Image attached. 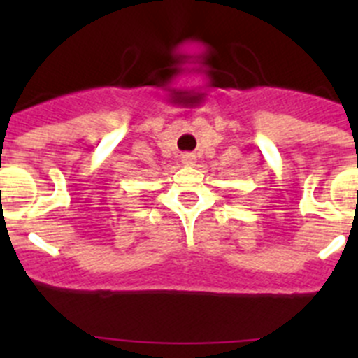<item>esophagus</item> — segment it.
I'll use <instances>...</instances> for the list:
<instances>
[{
    "label": "esophagus",
    "mask_w": 358,
    "mask_h": 358,
    "mask_svg": "<svg viewBox=\"0 0 358 358\" xmlns=\"http://www.w3.org/2000/svg\"><path fill=\"white\" fill-rule=\"evenodd\" d=\"M182 161H183V164H185V166H192L194 162H196V156H194V154H190V152H187V154H183V156H182Z\"/></svg>",
    "instance_id": "1"
}]
</instances>
